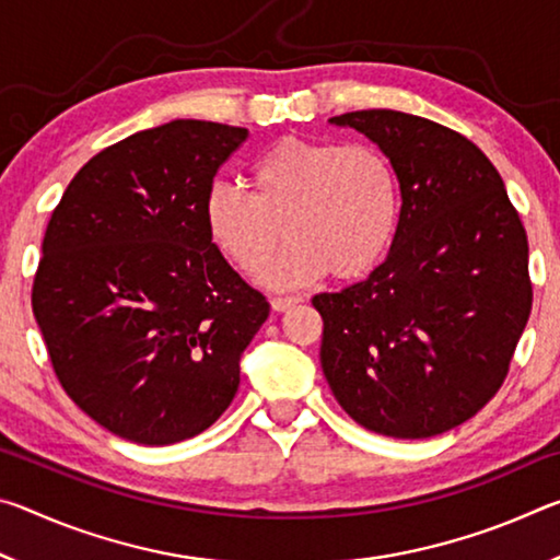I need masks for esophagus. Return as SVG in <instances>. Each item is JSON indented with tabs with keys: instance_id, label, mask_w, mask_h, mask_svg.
I'll use <instances>...</instances> for the list:
<instances>
[{
	"instance_id": "obj_1",
	"label": "esophagus",
	"mask_w": 560,
	"mask_h": 560,
	"mask_svg": "<svg viewBox=\"0 0 560 560\" xmlns=\"http://www.w3.org/2000/svg\"><path fill=\"white\" fill-rule=\"evenodd\" d=\"M301 299L299 296H273L271 299V308L273 311H289L291 306H296Z\"/></svg>"
}]
</instances>
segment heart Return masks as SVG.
<instances>
[{
  "instance_id": "obj_1",
  "label": "heart",
  "mask_w": 560,
  "mask_h": 560,
  "mask_svg": "<svg viewBox=\"0 0 560 560\" xmlns=\"http://www.w3.org/2000/svg\"><path fill=\"white\" fill-rule=\"evenodd\" d=\"M254 195L230 183L207 189V234L236 269L254 271L280 238L290 244L259 271L273 289L365 277L393 240L400 207L397 175L368 143L281 138L254 160Z\"/></svg>"
}]
</instances>
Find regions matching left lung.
<instances>
[{"instance_id":"8db88e82","label":"left lung","mask_w":560,"mask_h":560,"mask_svg":"<svg viewBox=\"0 0 560 560\" xmlns=\"http://www.w3.org/2000/svg\"><path fill=\"white\" fill-rule=\"evenodd\" d=\"M330 122L381 145L402 207L381 267L311 301L324 318L320 368L365 430L434 438L506 381L534 301L526 230L497 167L457 130L387 108Z\"/></svg>"}]
</instances>
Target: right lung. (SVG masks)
<instances>
[{
	"instance_id": "add662e5",
	"label": "right lung",
	"mask_w": 560,
	"mask_h": 560,
	"mask_svg": "<svg viewBox=\"0 0 560 560\" xmlns=\"http://www.w3.org/2000/svg\"><path fill=\"white\" fill-rule=\"evenodd\" d=\"M246 138L210 120L140 130L75 173L46 226L32 308L54 373L122 440L163 447L220 420L269 316L202 214Z\"/></svg>"
}]
</instances>
